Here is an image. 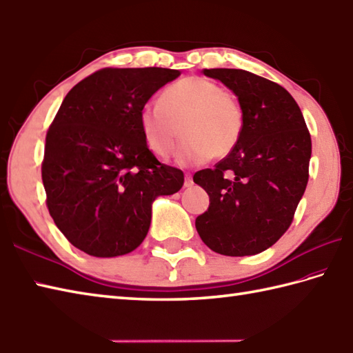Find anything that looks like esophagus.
<instances>
[{
  "instance_id": "34e87169",
  "label": "esophagus",
  "mask_w": 353,
  "mask_h": 353,
  "mask_svg": "<svg viewBox=\"0 0 353 353\" xmlns=\"http://www.w3.org/2000/svg\"><path fill=\"white\" fill-rule=\"evenodd\" d=\"M193 185V179L190 174H185V181H184V187H192Z\"/></svg>"
}]
</instances>
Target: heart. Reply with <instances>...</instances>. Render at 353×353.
<instances>
[{
    "label": "heart",
    "instance_id": "1",
    "mask_svg": "<svg viewBox=\"0 0 353 353\" xmlns=\"http://www.w3.org/2000/svg\"><path fill=\"white\" fill-rule=\"evenodd\" d=\"M158 103H146L140 111L143 137L158 157L174 154L181 132L185 137L178 152L181 164L224 158L241 140L242 106L224 86L210 79H179L161 92Z\"/></svg>",
    "mask_w": 353,
    "mask_h": 353
}]
</instances>
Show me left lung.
<instances>
[{
  "label": "left lung",
  "mask_w": 353,
  "mask_h": 353,
  "mask_svg": "<svg viewBox=\"0 0 353 353\" xmlns=\"http://www.w3.org/2000/svg\"><path fill=\"white\" fill-rule=\"evenodd\" d=\"M203 73L228 86L242 106L243 131L237 146L203 169L193 181L210 205L195 221L198 234L214 253H262L290 228L303 196L312 145L303 114L283 86L234 68Z\"/></svg>",
  "instance_id": "1"
}]
</instances>
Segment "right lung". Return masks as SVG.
Instances as JSON below:
<instances>
[{
    "mask_svg": "<svg viewBox=\"0 0 353 353\" xmlns=\"http://www.w3.org/2000/svg\"><path fill=\"white\" fill-rule=\"evenodd\" d=\"M179 74L102 68L63 99L47 131L42 183L50 216L83 253H131L148 234L154 199L183 187V172L157 160L140 128L141 108Z\"/></svg>",
    "mask_w": 353,
    "mask_h": 353,
    "instance_id": "add662e5",
    "label": "right lung"
}]
</instances>
